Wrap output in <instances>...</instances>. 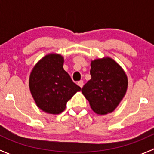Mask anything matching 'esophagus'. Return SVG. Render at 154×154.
Listing matches in <instances>:
<instances>
[{"instance_id":"obj_1","label":"esophagus","mask_w":154,"mask_h":154,"mask_svg":"<svg viewBox=\"0 0 154 154\" xmlns=\"http://www.w3.org/2000/svg\"><path fill=\"white\" fill-rule=\"evenodd\" d=\"M77 84H78L79 86L80 87V88H82V86H83V81L82 80H80V81H79L78 82H77Z\"/></svg>"}]
</instances>
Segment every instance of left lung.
Returning <instances> with one entry per match:
<instances>
[{
  "mask_svg": "<svg viewBox=\"0 0 154 154\" xmlns=\"http://www.w3.org/2000/svg\"><path fill=\"white\" fill-rule=\"evenodd\" d=\"M91 79L82 92L98 115L113 112L126 95L128 79L125 71L109 57L91 61Z\"/></svg>",
  "mask_w": 154,
  "mask_h": 154,
  "instance_id": "1",
  "label": "left lung"
}]
</instances>
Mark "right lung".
Masks as SVG:
<instances>
[{
	"instance_id": "1",
	"label": "right lung",
	"mask_w": 154,
	"mask_h": 154,
	"mask_svg": "<svg viewBox=\"0 0 154 154\" xmlns=\"http://www.w3.org/2000/svg\"><path fill=\"white\" fill-rule=\"evenodd\" d=\"M64 58L56 53L46 55L34 66L29 77V89L37 106L43 112L56 115L81 90L63 69Z\"/></svg>"
}]
</instances>
